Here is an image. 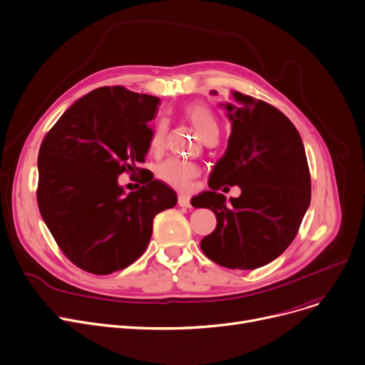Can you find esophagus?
<instances>
[{"instance_id":"obj_1","label":"esophagus","mask_w":365,"mask_h":365,"mask_svg":"<svg viewBox=\"0 0 365 365\" xmlns=\"http://www.w3.org/2000/svg\"><path fill=\"white\" fill-rule=\"evenodd\" d=\"M178 205H180L181 207H190V206H191V205H190V197L185 196V195H180V196H178Z\"/></svg>"}]
</instances>
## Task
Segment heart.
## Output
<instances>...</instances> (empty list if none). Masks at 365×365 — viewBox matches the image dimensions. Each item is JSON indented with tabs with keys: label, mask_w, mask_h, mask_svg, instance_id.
I'll use <instances>...</instances> for the list:
<instances>
[{
	"label": "heart",
	"mask_w": 365,
	"mask_h": 365,
	"mask_svg": "<svg viewBox=\"0 0 365 365\" xmlns=\"http://www.w3.org/2000/svg\"><path fill=\"white\" fill-rule=\"evenodd\" d=\"M184 116L196 128V131L203 141L212 137H218V119L207 106L202 103H191L184 107ZM168 131V122L160 119L155 123L148 140V150L152 153H160L165 147V138ZM199 175V168L195 163L184 162L180 159H168L158 169V177L173 185L177 190H187L191 181Z\"/></svg>",
	"instance_id": "obj_1"
}]
</instances>
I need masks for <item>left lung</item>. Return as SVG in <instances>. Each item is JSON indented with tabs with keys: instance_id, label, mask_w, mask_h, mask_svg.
Listing matches in <instances>:
<instances>
[{
	"instance_id": "left-lung-1",
	"label": "left lung",
	"mask_w": 365,
	"mask_h": 365,
	"mask_svg": "<svg viewBox=\"0 0 365 365\" xmlns=\"http://www.w3.org/2000/svg\"><path fill=\"white\" fill-rule=\"evenodd\" d=\"M221 107L231 122L228 145L213 166L210 190L191 205L210 209L218 221L200 242L207 258L255 269L278 258L301 227L311 203L307 153L294 125L274 106L235 91ZM221 185H239L242 195L227 202L216 192Z\"/></svg>"
}]
</instances>
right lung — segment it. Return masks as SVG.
<instances>
[{
    "label": "right lung",
    "instance_id": "obj_1",
    "mask_svg": "<svg viewBox=\"0 0 365 365\" xmlns=\"http://www.w3.org/2000/svg\"><path fill=\"white\" fill-rule=\"evenodd\" d=\"M159 103L123 87L97 88L76 100L41 144V217L83 271L130 267L148 246L155 217L177 205L175 191L158 180L133 192L118 182L144 162Z\"/></svg>",
    "mask_w": 365,
    "mask_h": 365
}]
</instances>
